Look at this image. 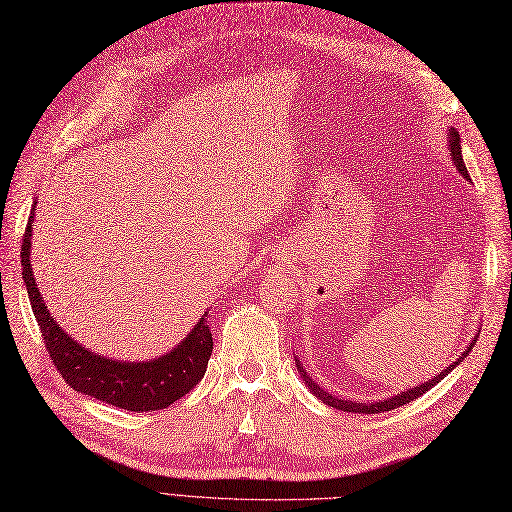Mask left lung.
I'll use <instances>...</instances> for the list:
<instances>
[{
  "label": "left lung",
  "instance_id": "obj_1",
  "mask_svg": "<svg viewBox=\"0 0 512 512\" xmlns=\"http://www.w3.org/2000/svg\"><path fill=\"white\" fill-rule=\"evenodd\" d=\"M448 149H451V158H453V164L457 166V170L459 173L463 175V177H470L468 175V168H466V164H463V156H461V141H459V134H457V130L455 128H451L448 130ZM476 337L478 335H474V339L470 342V346L463 350V354L459 356V359L451 365V367H446L444 371H440L438 376H433L429 382H425V384H418V386H414V389H410V391H404V393H397V395H393V397H389V399H382V401H371V404H356V401H350V399H344V397H335V395H331L329 391H324V389H320V386L307 376V371L303 369V365L297 361V369H299V374H301V378L305 380V384H307V389L312 391L320 401H324V404L327 406H331V408H335V410H344V412H354V414H380V412H389V410H395V408H399V406H404V404H410V401H414V399H418L421 397L423 393H427L429 389H433V386H436L440 380H444L448 374H451V371L466 359L468 356V352L474 348V344H476Z\"/></svg>",
  "mask_w": 512,
  "mask_h": 512
}]
</instances>
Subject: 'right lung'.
Here are the masks:
<instances>
[{
  "label": "right lung",
  "mask_w": 512,
  "mask_h": 512,
  "mask_svg": "<svg viewBox=\"0 0 512 512\" xmlns=\"http://www.w3.org/2000/svg\"><path fill=\"white\" fill-rule=\"evenodd\" d=\"M32 224L34 211L29 215L21 245L23 280L46 350H49L61 378L74 391L130 412L162 410L188 395L203 380L213 350L211 327L205 318L207 312L177 348L153 361H115L83 348L46 312L44 299L34 280L32 260H29L32 256Z\"/></svg>",
  "instance_id": "add662e5"
}]
</instances>
